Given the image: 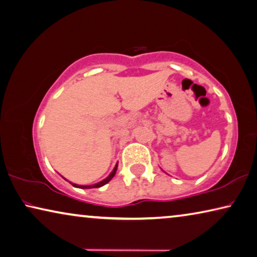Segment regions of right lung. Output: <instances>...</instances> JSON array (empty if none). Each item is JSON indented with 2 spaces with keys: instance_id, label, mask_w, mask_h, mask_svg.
Listing matches in <instances>:
<instances>
[{
  "instance_id": "obj_1",
  "label": "right lung",
  "mask_w": 257,
  "mask_h": 257,
  "mask_svg": "<svg viewBox=\"0 0 257 257\" xmlns=\"http://www.w3.org/2000/svg\"><path fill=\"white\" fill-rule=\"evenodd\" d=\"M117 166H118V164H116V166L113 167V170H112V172L110 174H109L106 179H103L102 181H100V182H98V183H95V184H91V186H79V184H76V183H73V182H69L71 186L73 187H75V188H81V189H91V188H100V187H102V186H104V184L106 183H108L109 181H110L113 176H115V174H116V171H117ZM65 179V178H64ZM66 180V179H65ZM67 181V180H66Z\"/></svg>"
}]
</instances>
